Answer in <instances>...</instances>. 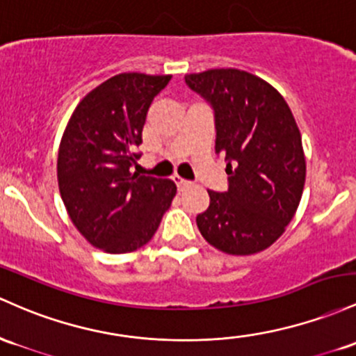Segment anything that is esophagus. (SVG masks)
<instances>
[{"instance_id":"1","label":"esophagus","mask_w":356,"mask_h":356,"mask_svg":"<svg viewBox=\"0 0 356 356\" xmlns=\"http://www.w3.org/2000/svg\"><path fill=\"white\" fill-rule=\"evenodd\" d=\"M172 181L175 182V186H177V189H179V193H184L186 189H189L191 186V182L189 181H184V179L182 177H179V175H174V177H172Z\"/></svg>"}]
</instances>
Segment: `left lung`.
Masks as SVG:
<instances>
[{
	"instance_id": "8db88e82",
	"label": "left lung",
	"mask_w": 356,
	"mask_h": 356,
	"mask_svg": "<svg viewBox=\"0 0 356 356\" xmlns=\"http://www.w3.org/2000/svg\"><path fill=\"white\" fill-rule=\"evenodd\" d=\"M186 84L214 108L216 154L229 187L209 194L197 214L202 238L228 255H253L286 232L306 182V157L294 115L282 95L240 69L187 74Z\"/></svg>"
}]
</instances>
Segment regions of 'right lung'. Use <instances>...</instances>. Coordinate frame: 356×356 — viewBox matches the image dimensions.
Masks as SVG:
<instances>
[{"instance_id": "add662e5", "label": "right lung", "mask_w": 356, "mask_h": 356, "mask_svg": "<svg viewBox=\"0 0 356 356\" xmlns=\"http://www.w3.org/2000/svg\"><path fill=\"white\" fill-rule=\"evenodd\" d=\"M172 76L123 72L88 92L74 109L58 147L62 201L92 247L130 253L157 232L177 187L131 172L154 97Z\"/></svg>"}]
</instances>
